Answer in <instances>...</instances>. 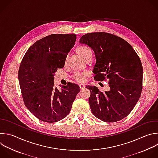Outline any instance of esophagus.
<instances>
[{
  "instance_id": "1",
  "label": "esophagus",
  "mask_w": 158,
  "mask_h": 158,
  "mask_svg": "<svg viewBox=\"0 0 158 158\" xmlns=\"http://www.w3.org/2000/svg\"><path fill=\"white\" fill-rule=\"evenodd\" d=\"M79 87H80V89L82 90V89H84V88H85V85L84 84H79Z\"/></svg>"
}]
</instances>
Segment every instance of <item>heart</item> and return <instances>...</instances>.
Instances as JSON below:
<instances>
[{"mask_svg":"<svg viewBox=\"0 0 158 158\" xmlns=\"http://www.w3.org/2000/svg\"><path fill=\"white\" fill-rule=\"evenodd\" d=\"M77 51L79 52V53L81 55V56L83 57L84 59L87 58L88 56L92 55L91 49L86 46H79L77 49ZM73 78L78 82H82L84 81V74L76 71L73 74Z\"/></svg>","mask_w":158,"mask_h":158,"instance_id":"obj_1","label":"heart"}]
</instances>
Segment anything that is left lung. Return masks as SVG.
<instances>
[{
  "instance_id": "obj_1",
  "label": "left lung",
  "mask_w": 158,
  "mask_h": 158,
  "mask_svg": "<svg viewBox=\"0 0 158 158\" xmlns=\"http://www.w3.org/2000/svg\"><path fill=\"white\" fill-rule=\"evenodd\" d=\"M79 43L94 52L95 80L107 79L110 87L102 92L97 87L86 86L90 90L92 113L106 122L122 120L133 109L141 93L143 67L139 56L127 41L108 33H87Z\"/></svg>"
}]
</instances>
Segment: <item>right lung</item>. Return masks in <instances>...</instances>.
<instances>
[{
  "mask_svg": "<svg viewBox=\"0 0 158 158\" xmlns=\"http://www.w3.org/2000/svg\"><path fill=\"white\" fill-rule=\"evenodd\" d=\"M76 40L74 34L45 36L28 48L20 63L18 77L25 105L43 122L53 123L65 118L80 91L79 85L71 82L60 91L53 82Z\"/></svg>",
  "mask_w": 158,
  "mask_h": 158,
  "instance_id": "add662e5",
  "label": "right lung"
}]
</instances>
